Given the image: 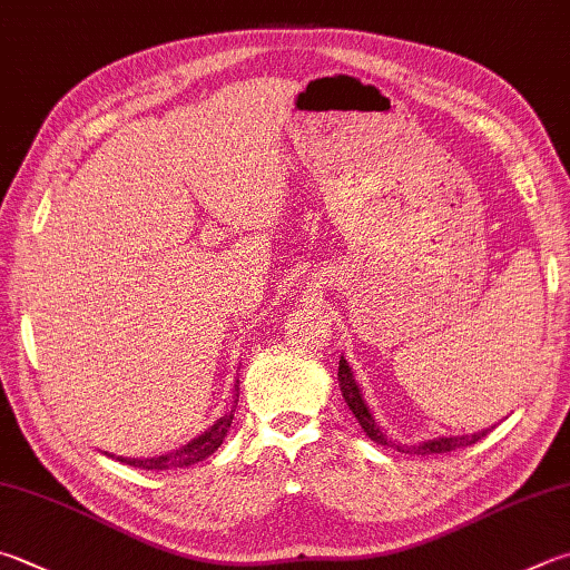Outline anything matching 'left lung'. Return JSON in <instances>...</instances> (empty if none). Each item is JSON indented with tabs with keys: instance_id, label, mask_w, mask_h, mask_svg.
Returning a JSON list of instances; mask_svg holds the SVG:
<instances>
[{
	"instance_id": "left-lung-1",
	"label": "left lung",
	"mask_w": 570,
	"mask_h": 570,
	"mask_svg": "<svg viewBox=\"0 0 570 570\" xmlns=\"http://www.w3.org/2000/svg\"><path fill=\"white\" fill-rule=\"evenodd\" d=\"M338 386H341V393H344L346 406L351 409V413H354L358 426L364 429L366 436L371 441L381 443V446H391V441L384 433V429L379 426L374 413L368 411L366 401H364V393H361L356 379H354V371H351V366L346 364L344 356H341V361H338ZM491 429H483L479 433H465V436H439V439L423 441V443H419V446H406V443H403V446H401V443H393V446H396L403 453H419V456H431V453H449V451H456V449H463V446H473V443L481 441Z\"/></svg>"
}]
</instances>
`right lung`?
<instances>
[{
  "label": "right lung",
  "mask_w": 570,
  "mask_h": 570,
  "mask_svg": "<svg viewBox=\"0 0 570 570\" xmlns=\"http://www.w3.org/2000/svg\"><path fill=\"white\" fill-rule=\"evenodd\" d=\"M239 401V386H236L234 393V403ZM234 406L229 413H224V416L214 423V426L206 429L202 436L191 439L189 443H184V446L174 449L169 453H161V456H151V459H124L117 456V461L134 465V469H144V471H169V469H186V465L191 463H199L204 459H209L212 453L222 446L226 433L232 429V421H234ZM114 459V456H111Z\"/></svg>",
  "instance_id": "right-lung-1"
}]
</instances>
